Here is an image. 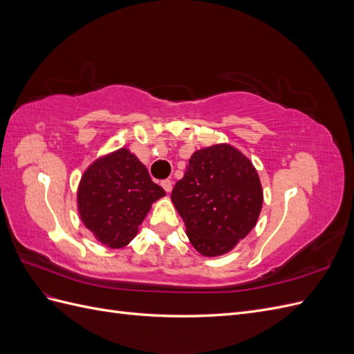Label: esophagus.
Here are the masks:
<instances>
[{"instance_id":"34e87169","label":"esophagus","mask_w":354,"mask_h":354,"mask_svg":"<svg viewBox=\"0 0 354 354\" xmlns=\"http://www.w3.org/2000/svg\"><path fill=\"white\" fill-rule=\"evenodd\" d=\"M160 186H162L164 190L168 192V194H169L171 189H173V181L168 180V178H167V180H162V181H160Z\"/></svg>"}]
</instances>
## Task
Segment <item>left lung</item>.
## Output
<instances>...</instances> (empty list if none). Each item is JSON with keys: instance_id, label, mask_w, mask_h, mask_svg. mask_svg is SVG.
<instances>
[{"instance_id": "8db88e82", "label": "left lung", "mask_w": 354, "mask_h": 354, "mask_svg": "<svg viewBox=\"0 0 354 354\" xmlns=\"http://www.w3.org/2000/svg\"><path fill=\"white\" fill-rule=\"evenodd\" d=\"M171 199L195 250L216 257L229 252L252 230L263 190L251 160L229 145H218L192 155Z\"/></svg>"}]
</instances>
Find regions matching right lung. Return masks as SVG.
Returning <instances> with one entry per match:
<instances>
[{
	"mask_svg": "<svg viewBox=\"0 0 354 354\" xmlns=\"http://www.w3.org/2000/svg\"><path fill=\"white\" fill-rule=\"evenodd\" d=\"M164 195L140 160L120 149L85 171L78 187V211L85 227L102 243L122 248L137 234L152 203Z\"/></svg>",
	"mask_w": 354,
	"mask_h": 354,
	"instance_id": "obj_1",
	"label": "right lung"
}]
</instances>
